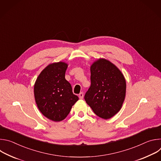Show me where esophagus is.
I'll use <instances>...</instances> for the list:
<instances>
[{
  "label": "esophagus",
  "instance_id": "1",
  "mask_svg": "<svg viewBox=\"0 0 161 161\" xmlns=\"http://www.w3.org/2000/svg\"><path fill=\"white\" fill-rule=\"evenodd\" d=\"M79 98L80 99H83V92H81L80 94H79Z\"/></svg>",
  "mask_w": 161,
  "mask_h": 161
}]
</instances>
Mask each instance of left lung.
I'll use <instances>...</instances> for the list:
<instances>
[{"mask_svg": "<svg viewBox=\"0 0 161 161\" xmlns=\"http://www.w3.org/2000/svg\"><path fill=\"white\" fill-rule=\"evenodd\" d=\"M91 85L85 95L86 104L103 119H109L120 110L126 94V81L119 69L99 58L90 66Z\"/></svg>", "mask_w": 161, "mask_h": 161, "instance_id": "obj_1", "label": "left lung"}]
</instances>
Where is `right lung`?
<instances>
[{
	"instance_id": "obj_1",
	"label": "right lung",
	"mask_w": 161,
	"mask_h": 161,
	"mask_svg": "<svg viewBox=\"0 0 161 161\" xmlns=\"http://www.w3.org/2000/svg\"><path fill=\"white\" fill-rule=\"evenodd\" d=\"M67 67L64 62L50 64L41 72L34 84L38 109L44 117L54 122L65 119L79 99L65 78Z\"/></svg>"
}]
</instances>
